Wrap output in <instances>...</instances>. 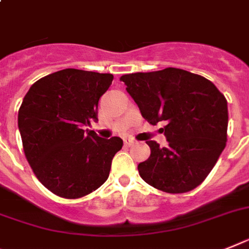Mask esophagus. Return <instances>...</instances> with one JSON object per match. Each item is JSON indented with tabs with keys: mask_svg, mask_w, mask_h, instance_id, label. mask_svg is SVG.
<instances>
[{
	"mask_svg": "<svg viewBox=\"0 0 249 249\" xmlns=\"http://www.w3.org/2000/svg\"><path fill=\"white\" fill-rule=\"evenodd\" d=\"M123 141H124V145H126V146H131V145L135 142V140L131 139V137H126V139L123 140Z\"/></svg>",
	"mask_w": 249,
	"mask_h": 249,
	"instance_id": "34e87169",
	"label": "esophagus"
}]
</instances>
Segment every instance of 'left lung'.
<instances>
[{
  "label": "left lung",
  "mask_w": 249,
  "mask_h": 249,
  "mask_svg": "<svg viewBox=\"0 0 249 249\" xmlns=\"http://www.w3.org/2000/svg\"><path fill=\"white\" fill-rule=\"evenodd\" d=\"M142 117L163 122L168 146L146 141L151 154L137 169L145 182L168 194H184L202 183L227 145L228 104L210 80L168 69L121 76Z\"/></svg>",
  "instance_id": "obj_1"
}]
</instances>
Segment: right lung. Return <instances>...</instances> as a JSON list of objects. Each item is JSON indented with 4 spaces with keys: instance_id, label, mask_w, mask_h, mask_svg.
<instances>
[{
    "instance_id": "right-lung-1",
    "label": "right lung",
    "mask_w": 249,
    "mask_h": 249,
    "mask_svg": "<svg viewBox=\"0 0 249 249\" xmlns=\"http://www.w3.org/2000/svg\"><path fill=\"white\" fill-rule=\"evenodd\" d=\"M112 81V73L66 69L39 79L24 96L18 117L24 153L52 194L80 198L108 179L123 141L84 128L98 121V103Z\"/></svg>"
}]
</instances>
